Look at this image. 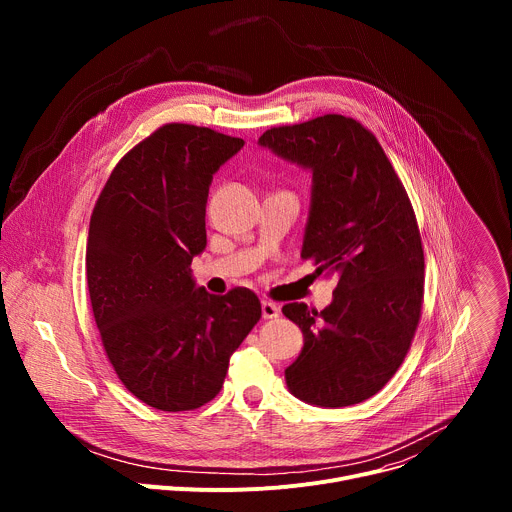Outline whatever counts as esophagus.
Returning a JSON list of instances; mask_svg holds the SVG:
<instances>
[{"instance_id":"34e87169","label":"esophagus","mask_w":512,"mask_h":512,"mask_svg":"<svg viewBox=\"0 0 512 512\" xmlns=\"http://www.w3.org/2000/svg\"><path fill=\"white\" fill-rule=\"evenodd\" d=\"M261 316H263L265 320H273V318H277V316H279V306H277V304H273V302H269V300L261 302Z\"/></svg>"}]
</instances>
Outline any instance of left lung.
Wrapping results in <instances>:
<instances>
[{"mask_svg": "<svg viewBox=\"0 0 512 512\" xmlns=\"http://www.w3.org/2000/svg\"><path fill=\"white\" fill-rule=\"evenodd\" d=\"M259 145L312 174L302 257L338 281L322 312L281 308L304 334L285 385L316 407L360 403L397 373L421 316L423 249L411 202L377 137L350 117L273 127Z\"/></svg>", "mask_w": 512, "mask_h": 512, "instance_id": "obj_1", "label": "left lung"}]
</instances>
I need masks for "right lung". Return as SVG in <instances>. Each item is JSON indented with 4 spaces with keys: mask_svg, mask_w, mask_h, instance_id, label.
I'll list each match as a JSON object with an SVG mask.
<instances>
[{
    "mask_svg": "<svg viewBox=\"0 0 512 512\" xmlns=\"http://www.w3.org/2000/svg\"><path fill=\"white\" fill-rule=\"evenodd\" d=\"M245 145L170 123L115 166L91 216L87 281L121 383L162 411L198 409L221 391L231 354L261 318L253 291L212 296L190 263L206 249L212 176Z\"/></svg>",
    "mask_w": 512,
    "mask_h": 512,
    "instance_id": "right-lung-1",
    "label": "right lung"
}]
</instances>
